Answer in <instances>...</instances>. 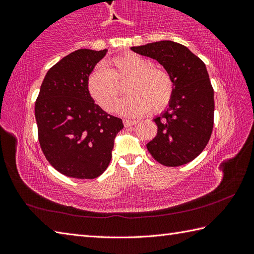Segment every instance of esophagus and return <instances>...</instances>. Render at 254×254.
Masks as SVG:
<instances>
[{
    "label": "esophagus",
    "instance_id": "34e87169",
    "mask_svg": "<svg viewBox=\"0 0 254 254\" xmlns=\"http://www.w3.org/2000/svg\"><path fill=\"white\" fill-rule=\"evenodd\" d=\"M136 123H137V121H135V120H127V119L123 120V124H124V127H126L135 126Z\"/></svg>",
    "mask_w": 254,
    "mask_h": 254
}]
</instances>
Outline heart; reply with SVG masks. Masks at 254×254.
<instances>
[{
    "label": "heart",
    "mask_w": 254,
    "mask_h": 254,
    "mask_svg": "<svg viewBox=\"0 0 254 254\" xmlns=\"http://www.w3.org/2000/svg\"><path fill=\"white\" fill-rule=\"evenodd\" d=\"M128 79L119 112L124 115H141L151 110L159 113L166 109L174 95V80L167 70L157 67L151 59L136 53L115 56L89 74L87 89L96 104L105 112H113L121 87Z\"/></svg>",
    "instance_id": "obj_1"
}]
</instances>
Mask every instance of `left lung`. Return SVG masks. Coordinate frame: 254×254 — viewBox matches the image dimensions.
Masks as SVG:
<instances>
[{
	"instance_id": "1",
	"label": "left lung",
	"mask_w": 254,
	"mask_h": 254,
	"mask_svg": "<svg viewBox=\"0 0 254 254\" xmlns=\"http://www.w3.org/2000/svg\"><path fill=\"white\" fill-rule=\"evenodd\" d=\"M131 49L161 64L175 85L168 109L153 120L158 133L148 151L163 166L186 165L199 156L213 131L214 89L205 64L187 47L169 40Z\"/></svg>"
}]
</instances>
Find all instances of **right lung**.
<instances>
[{
	"instance_id": "obj_1",
	"label": "right lung",
	"mask_w": 254,
	"mask_h": 254,
	"mask_svg": "<svg viewBox=\"0 0 254 254\" xmlns=\"http://www.w3.org/2000/svg\"><path fill=\"white\" fill-rule=\"evenodd\" d=\"M106 49H79L50 68L34 114L47 160L60 174L94 179L109 167L122 120L107 114L89 95L87 78Z\"/></svg>"
}]
</instances>
